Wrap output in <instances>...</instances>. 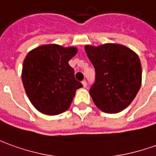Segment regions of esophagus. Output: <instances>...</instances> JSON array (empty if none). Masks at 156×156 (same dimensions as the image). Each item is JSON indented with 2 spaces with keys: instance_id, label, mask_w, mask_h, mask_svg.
<instances>
[{
  "instance_id": "esophagus-1",
  "label": "esophagus",
  "mask_w": 156,
  "mask_h": 156,
  "mask_svg": "<svg viewBox=\"0 0 156 156\" xmlns=\"http://www.w3.org/2000/svg\"><path fill=\"white\" fill-rule=\"evenodd\" d=\"M82 84H83V86L85 88V87H87V82L85 81V80H83V81H82Z\"/></svg>"
}]
</instances>
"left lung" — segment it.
<instances>
[{"mask_svg": "<svg viewBox=\"0 0 156 156\" xmlns=\"http://www.w3.org/2000/svg\"><path fill=\"white\" fill-rule=\"evenodd\" d=\"M85 51L95 69V81L89 89L95 105L106 113L122 112L131 104L141 86L139 57L118 44L86 45Z\"/></svg>", "mask_w": 156, "mask_h": 156, "instance_id": "8db88e82", "label": "left lung"}]
</instances>
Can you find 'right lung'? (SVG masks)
I'll return each instance as SVG.
<instances>
[{
  "label": "right lung",
  "instance_id": "obj_1",
  "mask_svg": "<svg viewBox=\"0 0 156 156\" xmlns=\"http://www.w3.org/2000/svg\"><path fill=\"white\" fill-rule=\"evenodd\" d=\"M78 52L76 47L44 44L26 55L22 81L29 101L45 115H58L69 108L76 90L83 87L74 77L68 62Z\"/></svg>",
  "mask_w": 156,
  "mask_h": 156
}]
</instances>
